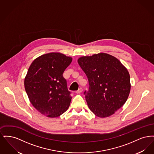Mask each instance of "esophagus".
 Returning a JSON list of instances; mask_svg holds the SVG:
<instances>
[{
	"mask_svg": "<svg viewBox=\"0 0 154 154\" xmlns=\"http://www.w3.org/2000/svg\"><path fill=\"white\" fill-rule=\"evenodd\" d=\"M82 92V89L81 88H79V89L76 91V94H80Z\"/></svg>",
	"mask_w": 154,
	"mask_h": 154,
	"instance_id": "esophagus-1",
	"label": "esophagus"
}]
</instances>
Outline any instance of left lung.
<instances>
[{
    "mask_svg": "<svg viewBox=\"0 0 154 154\" xmlns=\"http://www.w3.org/2000/svg\"><path fill=\"white\" fill-rule=\"evenodd\" d=\"M78 63L89 81V90L84 93L89 109L99 117L114 114L126 102L130 93L127 69L106 53L82 57Z\"/></svg>",
    "mask_w": 154,
    "mask_h": 154,
    "instance_id": "obj_1",
    "label": "left lung"
}]
</instances>
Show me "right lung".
<instances>
[{"mask_svg": "<svg viewBox=\"0 0 154 154\" xmlns=\"http://www.w3.org/2000/svg\"><path fill=\"white\" fill-rule=\"evenodd\" d=\"M72 58L51 52L35 59L25 78L24 85L30 102L42 114L58 117L68 109L72 97L63 77Z\"/></svg>", "mask_w": 154, "mask_h": 154, "instance_id": "add662e5", "label": "right lung"}]
</instances>
